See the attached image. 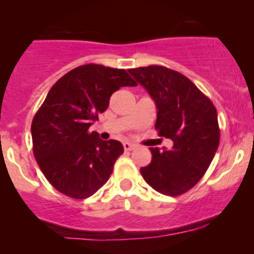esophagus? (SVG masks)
<instances>
[{"instance_id": "34e87169", "label": "esophagus", "mask_w": 254, "mask_h": 254, "mask_svg": "<svg viewBox=\"0 0 254 254\" xmlns=\"http://www.w3.org/2000/svg\"><path fill=\"white\" fill-rule=\"evenodd\" d=\"M123 146H124V150H127V151H131L136 147V145H134V143H131V142H127V141L123 142Z\"/></svg>"}]
</instances>
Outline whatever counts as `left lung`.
<instances>
[{
  "label": "left lung",
  "instance_id": "8db88e82",
  "mask_svg": "<svg viewBox=\"0 0 254 254\" xmlns=\"http://www.w3.org/2000/svg\"><path fill=\"white\" fill-rule=\"evenodd\" d=\"M129 72L155 101L158 136L173 141L171 150L151 147V163L140 172L158 193L181 195L205 175L219 147L216 108L190 79L175 70L151 65Z\"/></svg>",
  "mask_w": 254,
  "mask_h": 254
}]
</instances>
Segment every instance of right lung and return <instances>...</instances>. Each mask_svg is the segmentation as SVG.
Returning <instances> with one entry per match:
<instances>
[{
	"label": "right lung",
	"mask_w": 254,
	"mask_h": 254,
	"mask_svg": "<svg viewBox=\"0 0 254 254\" xmlns=\"http://www.w3.org/2000/svg\"><path fill=\"white\" fill-rule=\"evenodd\" d=\"M136 84L123 68L87 64L51 87L33 118L32 139L38 166L56 190L86 199L107 183L124 147L117 140L103 141L89 127L115 91Z\"/></svg>",
	"instance_id": "add662e5"
}]
</instances>
